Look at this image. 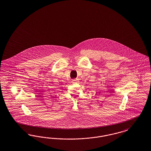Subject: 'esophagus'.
Masks as SVG:
<instances>
[{
  "mask_svg": "<svg viewBox=\"0 0 151 151\" xmlns=\"http://www.w3.org/2000/svg\"><path fill=\"white\" fill-rule=\"evenodd\" d=\"M77 81H78V80H77V79H73V80H72V83H77Z\"/></svg>",
  "mask_w": 151,
  "mask_h": 151,
  "instance_id": "1",
  "label": "esophagus"
}]
</instances>
